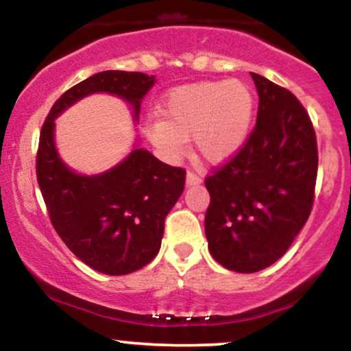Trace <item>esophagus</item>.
<instances>
[{
  "label": "esophagus",
  "instance_id": "34e87169",
  "mask_svg": "<svg viewBox=\"0 0 351 351\" xmlns=\"http://www.w3.org/2000/svg\"><path fill=\"white\" fill-rule=\"evenodd\" d=\"M201 176L196 175V173L193 171H188L186 173V186H195V184H199L201 183Z\"/></svg>",
  "mask_w": 351,
  "mask_h": 351
}]
</instances>
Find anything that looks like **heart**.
Masks as SVG:
<instances>
[{"instance_id": "1", "label": "heart", "mask_w": 351, "mask_h": 351, "mask_svg": "<svg viewBox=\"0 0 351 351\" xmlns=\"http://www.w3.org/2000/svg\"><path fill=\"white\" fill-rule=\"evenodd\" d=\"M256 100L241 80H211L173 88L160 107V119L145 123V136L162 158L176 162L193 140L208 163L232 160L252 130Z\"/></svg>"}]
</instances>
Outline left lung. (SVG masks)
<instances>
[{
  "label": "left lung",
  "instance_id": "left-lung-1",
  "mask_svg": "<svg viewBox=\"0 0 351 351\" xmlns=\"http://www.w3.org/2000/svg\"><path fill=\"white\" fill-rule=\"evenodd\" d=\"M256 128L226 167L206 178L208 249L229 271L251 274L279 261L307 223L317 180V140L287 88L251 72Z\"/></svg>",
  "mask_w": 351,
  "mask_h": 351
}]
</instances>
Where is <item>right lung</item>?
I'll list each match as a JSON object with an SVG mask.
<instances>
[{"label":"right lung","mask_w":351,"mask_h":351,"mask_svg":"<svg viewBox=\"0 0 351 351\" xmlns=\"http://www.w3.org/2000/svg\"><path fill=\"white\" fill-rule=\"evenodd\" d=\"M155 75L104 71L74 86L52 106L39 138L36 173L51 223L64 244L94 271L125 276L142 269L162 245L165 217L184 189V170L138 147L97 175H82L60 158L56 119L94 94L122 99L138 120Z\"/></svg>","instance_id":"1"}]
</instances>
